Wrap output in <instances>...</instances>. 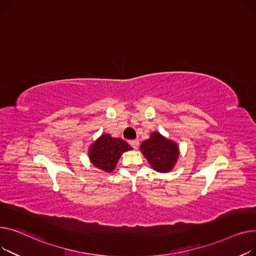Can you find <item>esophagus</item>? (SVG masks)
I'll return each instance as SVG.
<instances>
[{
  "label": "esophagus",
  "mask_w": 256,
  "mask_h": 256,
  "mask_svg": "<svg viewBox=\"0 0 256 256\" xmlns=\"http://www.w3.org/2000/svg\"><path fill=\"white\" fill-rule=\"evenodd\" d=\"M129 144H130L132 148H138V144H140V142H138V140H129Z\"/></svg>",
  "instance_id": "1"
}]
</instances>
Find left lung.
<instances>
[{
  "instance_id": "1",
  "label": "left lung",
  "mask_w": 256,
  "mask_h": 256,
  "mask_svg": "<svg viewBox=\"0 0 256 256\" xmlns=\"http://www.w3.org/2000/svg\"><path fill=\"white\" fill-rule=\"evenodd\" d=\"M140 151L151 166L159 172H170L178 156V146L157 132H153L151 138L142 144Z\"/></svg>"
}]
</instances>
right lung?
I'll return each mask as SVG.
<instances>
[{
    "label": "right lung",
    "instance_id": "add662e5",
    "mask_svg": "<svg viewBox=\"0 0 256 256\" xmlns=\"http://www.w3.org/2000/svg\"><path fill=\"white\" fill-rule=\"evenodd\" d=\"M129 150H132V148L125 140L112 138L108 134H103L90 148L88 156L96 168L110 172L114 170L122 153Z\"/></svg>",
    "mask_w": 256,
    "mask_h": 256
}]
</instances>
